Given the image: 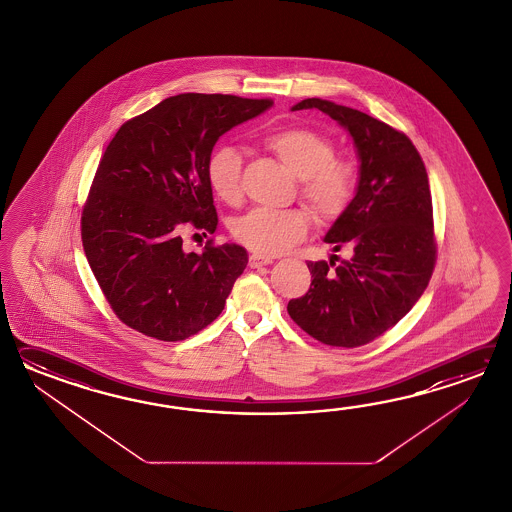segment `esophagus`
<instances>
[{"label": "esophagus", "instance_id": "34e87169", "mask_svg": "<svg viewBox=\"0 0 512 512\" xmlns=\"http://www.w3.org/2000/svg\"><path fill=\"white\" fill-rule=\"evenodd\" d=\"M271 263V258H263V256H258V254H252L251 258H249V267H251V269H258V267L271 265Z\"/></svg>", "mask_w": 512, "mask_h": 512}]
</instances>
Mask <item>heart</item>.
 I'll use <instances>...</instances> for the list:
<instances>
[{
  "label": "heart",
  "mask_w": 512,
  "mask_h": 512,
  "mask_svg": "<svg viewBox=\"0 0 512 512\" xmlns=\"http://www.w3.org/2000/svg\"><path fill=\"white\" fill-rule=\"evenodd\" d=\"M263 146L300 179V196L316 218L333 219L348 207L357 185L355 166L338 159L326 135L307 128L274 131ZM241 153L234 146H219L207 161V181L219 201L236 205L241 199ZM232 236L261 256H276L304 240L309 216L304 210L256 208L234 219Z\"/></svg>",
  "instance_id": "b5f03b06"
}]
</instances>
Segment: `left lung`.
<instances>
[{"label": "left lung", "instance_id": "left-lung-1", "mask_svg": "<svg viewBox=\"0 0 512 512\" xmlns=\"http://www.w3.org/2000/svg\"><path fill=\"white\" fill-rule=\"evenodd\" d=\"M320 109L353 139L359 159L355 196L324 236L351 258L307 261L309 291L287 311L311 337L357 348L395 326L425 293L434 271L432 196L412 141L359 109L305 98L291 111ZM335 256V254H333Z\"/></svg>", "mask_w": 512, "mask_h": 512}]
</instances>
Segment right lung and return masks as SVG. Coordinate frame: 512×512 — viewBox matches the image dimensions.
<instances>
[{"instance_id":"right-lung-1","label":"right lung","mask_w":512,"mask_h":512,"mask_svg":"<svg viewBox=\"0 0 512 512\" xmlns=\"http://www.w3.org/2000/svg\"><path fill=\"white\" fill-rule=\"evenodd\" d=\"M272 108L269 98L183 93L120 126L82 212L89 267L115 315L142 335L175 342L218 318L249 263L236 243L183 249L181 229L214 232L207 181L216 142Z\"/></svg>"}]
</instances>
